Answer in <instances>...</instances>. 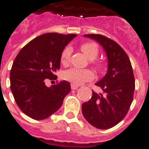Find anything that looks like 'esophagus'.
I'll return each mask as SVG.
<instances>
[{
  "mask_svg": "<svg viewBox=\"0 0 149 149\" xmlns=\"http://www.w3.org/2000/svg\"><path fill=\"white\" fill-rule=\"evenodd\" d=\"M78 85H77V84H71V88L72 89V90H75V89H77L78 88Z\"/></svg>",
  "mask_w": 149,
  "mask_h": 149,
  "instance_id": "esophagus-1",
  "label": "esophagus"
}]
</instances>
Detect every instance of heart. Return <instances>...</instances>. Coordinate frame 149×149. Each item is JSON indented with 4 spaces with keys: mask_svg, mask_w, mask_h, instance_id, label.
Returning a JSON list of instances; mask_svg holds the SVG:
<instances>
[{
    "mask_svg": "<svg viewBox=\"0 0 149 149\" xmlns=\"http://www.w3.org/2000/svg\"><path fill=\"white\" fill-rule=\"evenodd\" d=\"M81 51L88 58L93 61V64L97 70H100L103 68V64L100 61H95L93 60L97 58L99 55V47L96 43L86 42L82 44L81 46ZM72 49L70 47H66L61 55V61L63 65L68 64ZM62 78L65 81L71 82L72 84H80L85 81H90L93 78V73L88 69H77V68H69L62 72Z\"/></svg>",
    "mask_w": 149,
    "mask_h": 149,
    "instance_id": "heart-1",
    "label": "heart"
}]
</instances>
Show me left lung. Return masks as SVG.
Listing matches in <instances>:
<instances>
[{
  "label": "left lung",
  "instance_id": "left-lung-1",
  "mask_svg": "<svg viewBox=\"0 0 149 149\" xmlns=\"http://www.w3.org/2000/svg\"><path fill=\"white\" fill-rule=\"evenodd\" d=\"M104 49L108 71L96 85L103 93L93 96L82 104L83 116L90 125L100 129L112 128L125 118L130 108L135 90V79L128 55L114 40L100 34H85Z\"/></svg>",
  "mask_w": 149,
  "mask_h": 149
}]
</instances>
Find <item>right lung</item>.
<instances>
[{"mask_svg": "<svg viewBox=\"0 0 149 149\" xmlns=\"http://www.w3.org/2000/svg\"><path fill=\"white\" fill-rule=\"evenodd\" d=\"M76 34L49 33L24 46L16 56L10 71V88L20 109L31 118H48L61 108L69 93V82L62 81L51 87L46 80H55L61 67V55Z\"/></svg>", "mask_w": 149, "mask_h": 149, "instance_id": "add662e5", "label": "right lung"}]
</instances>
